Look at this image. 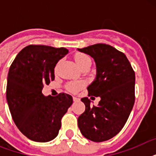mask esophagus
<instances>
[{"label": "esophagus", "mask_w": 156, "mask_h": 156, "mask_svg": "<svg viewBox=\"0 0 156 156\" xmlns=\"http://www.w3.org/2000/svg\"><path fill=\"white\" fill-rule=\"evenodd\" d=\"M73 102H77V101H78V100H79V99L77 97H75V96H73Z\"/></svg>", "instance_id": "esophagus-1"}]
</instances>
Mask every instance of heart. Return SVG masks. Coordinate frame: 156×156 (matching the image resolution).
Here are the masks:
<instances>
[{
  "label": "heart",
  "mask_w": 156,
  "mask_h": 156,
  "mask_svg": "<svg viewBox=\"0 0 156 156\" xmlns=\"http://www.w3.org/2000/svg\"><path fill=\"white\" fill-rule=\"evenodd\" d=\"M74 61L81 69L87 65L91 64V60L90 56L84 53H76L74 55ZM82 83H71L66 86L67 90L71 92H77L81 87H82Z\"/></svg>",
  "instance_id": "b5f03b06"
}]
</instances>
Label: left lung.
<instances>
[{
    "instance_id": "obj_1",
    "label": "left lung",
    "mask_w": 156,
    "mask_h": 156,
    "mask_svg": "<svg viewBox=\"0 0 156 156\" xmlns=\"http://www.w3.org/2000/svg\"><path fill=\"white\" fill-rule=\"evenodd\" d=\"M78 50L95 60L96 77L88 95L100 97L97 106L87 97L81 99L86 109L78 118V128L85 138L100 143L116 136L128 120L135 100V73L126 55L112 46L96 44Z\"/></svg>"
}]
</instances>
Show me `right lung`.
I'll use <instances>...</instances> for the list:
<instances>
[{
	"label": "right lung",
	"instance_id": "obj_1",
	"mask_svg": "<svg viewBox=\"0 0 156 156\" xmlns=\"http://www.w3.org/2000/svg\"><path fill=\"white\" fill-rule=\"evenodd\" d=\"M69 50L45 45H29L17 55L9 70L6 100L18 129L35 142L56 138L61 118L73 104L72 96L60 93L44 96V85L55 78L54 68Z\"/></svg>",
	"mask_w": 156,
	"mask_h": 156
}]
</instances>
